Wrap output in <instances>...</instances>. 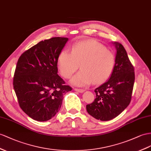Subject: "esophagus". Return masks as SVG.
<instances>
[{
    "label": "esophagus",
    "mask_w": 151,
    "mask_h": 151,
    "mask_svg": "<svg viewBox=\"0 0 151 151\" xmlns=\"http://www.w3.org/2000/svg\"><path fill=\"white\" fill-rule=\"evenodd\" d=\"M75 91L78 92H80V93H82V92H83L85 91V90H83V89H81V88H75Z\"/></svg>",
    "instance_id": "34e87169"
}]
</instances>
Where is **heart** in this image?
<instances>
[{
  "label": "heart",
  "instance_id": "b5f03b06",
  "mask_svg": "<svg viewBox=\"0 0 151 151\" xmlns=\"http://www.w3.org/2000/svg\"><path fill=\"white\" fill-rule=\"evenodd\" d=\"M58 68L65 78H70L79 68L80 72L71 83L75 86L101 83L109 78L115 64L114 53L94 40L77 42L71 47V53L62 50L58 56Z\"/></svg>",
  "mask_w": 151,
  "mask_h": 151
}]
</instances>
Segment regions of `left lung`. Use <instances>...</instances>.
<instances>
[{
  "instance_id": "8db88e82",
  "label": "left lung",
  "mask_w": 151,
  "mask_h": 151,
  "mask_svg": "<svg viewBox=\"0 0 151 151\" xmlns=\"http://www.w3.org/2000/svg\"><path fill=\"white\" fill-rule=\"evenodd\" d=\"M116 49L115 64L110 78L96 88L93 103L86 106L88 114L103 121L118 116L129 105L134 82V68L124 46L112 42Z\"/></svg>"
}]
</instances>
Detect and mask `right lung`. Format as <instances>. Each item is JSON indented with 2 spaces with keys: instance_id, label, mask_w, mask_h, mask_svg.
I'll list each match as a JSON object with an SVG mask.
<instances>
[{
  "instance_id": "add662e5",
  "label": "right lung",
  "mask_w": 151,
  "mask_h": 151,
  "mask_svg": "<svg viewBox=\"0 0 151 151\" xmlns=\"http://www.w3.org/2000/svg\"><path fill=\"white\" fill-rule=\"evenodd\" d=\"M55 37L39 42L22 54L15 69L13 87L19 105L37 121L51 119L59 111L63 95L72 88L57 75V59L68 41Z\"/></svg>"
}]
</instances>
